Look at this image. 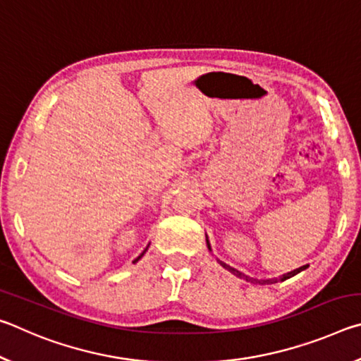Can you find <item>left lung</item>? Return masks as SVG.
<instances>
[{"mask_svg":"<svg viewBox=\"0 0 361 361\" xmlns=\"http://www.w3.org/2000/svg\"><path fill=\"white\" fill-rule=\"evenodd\" d=\"M207 247H209V250H212V248H210V243H209V240H207ZM219 264H221L224 269H228V271L234 274V276L240 277V279H245L247 282H252V283H277L279 280H282V282H283V280L290 279V277H293V276H296V274H299L301 271H304L305 267H307V266H301L299 269H295V271H291V272H288V274H285V276H282L280 279H274V280H256V279H252V277L245 276V274H242L240 271H237V269L228 266V264H226V262H223V261H219Z\"/></svg>","mask_w":361,"mask_h":361,"instance_id":"8db88e82","label":"left lung"}]
</instances>
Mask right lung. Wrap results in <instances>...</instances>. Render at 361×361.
Wrapping results in <instances>:
<instances>
[{
	"label": "right lung",
	"mask_w": 361,
	"mask_h": 361,
	"mask_svg": "<svg viewBox=\"0 0 361 361\" xmlns=\"http://www.w3.org/2000/svg\"><path fill=\"white\" fill-rule=\"evenodd\" d=\"M145 252H146V250H145ZM145 252H143V253H142V255H140V256H138V258H137V259H135V261H138V259H140V258H142V256H143V255H145ZM135 261H133V262H135Z\"/></svg>",
	"instance_id": "add662e5"
}]
</instances>
